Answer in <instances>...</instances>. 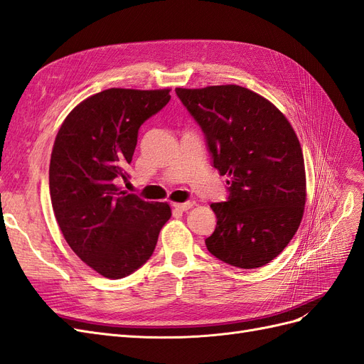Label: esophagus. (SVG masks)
Returning a JSON list of instances; mask_svg holds the SVG:
<instances>
[{"label":"esophagus","mask_w":364,"mask_h":364,"mask_svg":"<svg viewBox=\"0 0 364 364\" xmlns=\"http://www.w3.org/2000/svg\"><path fill=\"white\" fill-rule=\"evenodd\" d=\"M192 205H193V203L192 201H186V203H176V204H173V207L176 210H180V212H188L189 209H192Z\"/></svg>","instance_id":"obj_1"}]
</instances>
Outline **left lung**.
<instances>
[{"mask_svg": "<svg viewBox=\"0 0 364 364\" xmlns=\"http://www.w3.org/2000/svg\"><path fill=\"white\" fill-rule=\"evenodd\" d=\"M175 92L204 132L213 168L228 176L227 201L210 204L216 227L207 250L237 268L268 264L293 240L305 209V163L293 127L240 85Z\"/></svg>", "mask_w": 364, "mask_h": 364, "instance_id": "obj_1", "label": "left lung"}]
</instances>
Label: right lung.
I'll return each mask as SVG.
<instances>
[{
    "instance_id": "1",
    "label": "right lung",
    "mask_w": 364,
    "mask_h": 364,
    "mask_svg": "<svg viewBox=\"0 0 364 364\" xmlns=\"http://www.w3.org/2000/svg\"><path fill=\"white\" fill-rule=\"evenodd\" d=\"M171 90L109 88L80 102L62 123L50 160V198L65 241L108 279H122L152 256L171 218L116 186L127 180L139 129L171 100Z\"/></svg>"
}]
</instances>
